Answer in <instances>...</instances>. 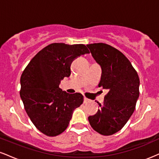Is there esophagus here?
<instances>
[{
  "mask_svg": "<svg viewBox=\"0 0 159 159\" xmlns=\"http://www.w3.org/2000/svg\"><path fill=\"white\" fill-rule=\"evenodd\" d=\"M90 102V99H89V98H87V97L84 98V104Z\"/></svg>",
  "mask_w": 159,
  "mask_h": 159,
  "instance_id": "esophagus-1",
  "label": "esophagus"
}]
</instances>
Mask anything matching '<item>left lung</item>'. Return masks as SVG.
Segmentation results:
<instances>
[{
    "mask_svg": "<svg viewBox=\"0 0 159 159\" xmlns=\"http://www.w3.org/2000/svg\"><path fill=\"white\" fill-rule=\"evenodd\" d=\"M101 66L98 87L108 90L100 109L88 117L91 127L102 135L119 132L131 117L139 97L140 80L131 62L122 52L105 43L87 45Z\"/></svg>",
    "mask_w": 159,
    "mask_h": 159,
    "instance_id": "obj_1",
    "label": "left lung"
}]
</instances>
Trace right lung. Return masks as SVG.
Returning <instances> with one entry per match:
<instances>
[{"label":"right lung","instance_id":"1","mask_svg":"<svg viewBox=\"0 0 159 159\" xmlns=\"http://www.w3.org/2000/svg\"><path fill=\"white\" fill-rule=\"evenodd\" d=\"M89 53L83 44L52 43L39 51L23 71L20 96L32 123L45 135L64 132L73 111L83 103L81 93H67L59 84L71 75L72 61Z\"/></svg>","mask_w":159,"mask_h":159}]
</instances>
